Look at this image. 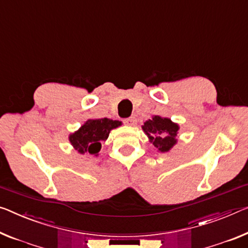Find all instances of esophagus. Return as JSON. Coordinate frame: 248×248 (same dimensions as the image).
<instances>
[{"mask_svg":"<svg viewBox=\"0 0 248 248\" xmlns=\"http://www.w3.org/2000/svg\"><path fill=\"white\" fill-rule=\"evenodd\" d=\"M123 122L126 125H134L135 124V122H136V120H135V117H133V116H131V117H128V119H125V120H123Z\"/></svg>","mask_w":248,"mask_h":248,"instance_id":"1","label":"esophagus"}]
</instances>
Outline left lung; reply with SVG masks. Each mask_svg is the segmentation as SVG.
Masks as SVG:
<instances>
[{"mask_svg":"<svg viewBox=\"0 0 248 248\" xmlns=\"http://www.w3.org/2000/svg\"><path fill=\"white\" fill-rule=\"evenodd\" d=\"M144 132L150 137L151 143L161 152H167L176 143L178 125L173 123L170 119H162L161 116H154L146 121L143 125Z\"/></svg>","mask_w":248,"mask_h":248,"instance_id":"1","label":"left lung"}]
</instances>
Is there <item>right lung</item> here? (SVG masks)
<instances>
[{
    "mask_svg": "<svg viewBox=\"0 0 248 248\" xmlns=\"http://www.w3.org/2000/svg\"><path fill=\"white\" fill-rule=\"evenodd\" d=\"M120 121L109 119L89 120L78 132L70 135V142L78 153H90L96 156L101 150L102 142L108 137L111 129L119 127Z\"/></svg>",
    "mask_w": 248,
    "mask_h": 248,
    "instance_id": "1",
    "label": "right lung"
}]
</instances>
